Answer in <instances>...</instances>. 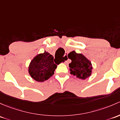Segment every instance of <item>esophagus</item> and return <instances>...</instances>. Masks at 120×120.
I'll use <instances>...</instances> for the list:
<instances>
[{"instance_id": "esophagus-1", "label": "esophagus", "mask_w": 120, "mask_h": 120, "mask_svg": "<svg viewBox=\"0 0 120 120\" xmlns=\"http://www.w3.org/2000/svg\"><path fill=\"white\" fill-rule=\"evenodd\" d=\"M64 59L65 60V63L67 64H68V57L67 56H65V57H64Z\"/></svg>"}]
</instances>
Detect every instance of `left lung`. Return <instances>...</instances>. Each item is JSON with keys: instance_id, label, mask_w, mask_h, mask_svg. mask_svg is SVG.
Segmentation results:
<instances>
[{"instance_id": "left-lung-1", "label": "left lung", "mask_w": 120, "mask_h": 120, "mask_svg": "<svg viewBox=\"0 0 120 120\" xmlns=\"http://www.w3.org/2000/svg\"><path fill=\"white\" fill-rule=\"evenodd\" d=\"M68 57L71 60L69 64L70 74L79 79L85 80L92 74L93 66L91 61L82 53H77L75 50L68 54Z\"/></svg>"}]
</instances>
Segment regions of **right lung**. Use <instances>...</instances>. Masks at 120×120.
I'll list each match as a JSON object with an SVG mask.
<instances>
[{
    "label": "right lung",
    "instance_id": "obj_1",
    "mask_svg": "<svg viewBox=\"0 0 120 120\" xmlns=\"http://www.w3.org/2000/svg\"><path fill=\"white\" fill-rule=\"evenodd\" d=\"M53 59L52 55L45 50L43 53L36 55L30 61L28 67L29 74L31 78L38 82L50 78L57 68Z\"/></svg>",
    "mask_w": 120,
    "mask_h": 120
}]
</instances>
